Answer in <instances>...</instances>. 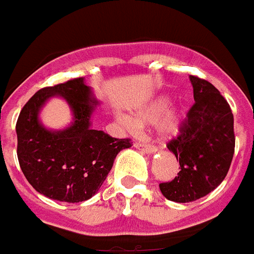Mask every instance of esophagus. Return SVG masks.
Listing matches in <instances>:
<instances>
[{
	"label": "esophagus",
	"instance_id": "34e87169",
	"mask_svg": "<svg viewBox=\"0 0 254 254\" xmlns=\"http://www.w3.org/2000/svg\"><path fill=\"white\" fill-rule=\"evenodd\" d=\"M133 147L136 148V149H139V151L144 152V153H147V155H153V153L157 151L153 145L145 143H135L133 144Z\"/></svg>",
	"mask_w": 254,
	"mask_h": 254
}]
</instances>
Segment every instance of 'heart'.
I'll return each mask as SVG.
<instances>
[{
    "label": "heart",
    "instance_id": "b5f03b06",
    "mask_svg": "<svg viewBox=\"0 0 254 254\" xmlns=\"http://www.w3.org/2000/svg\"><path fill=\"white\" fill-rule=\"evenodd\" d=\"M170 99L165 95H161L147 106H144L133 115L132 119L128 117H121V119L127 126L144 127V126L159 123V136L162 140H170L177 136L181 131L182 111L180 107H173L169 110Z\"/></svg>",
    "mask_w": 254,
    "mask_h": 254
}]
</instances>
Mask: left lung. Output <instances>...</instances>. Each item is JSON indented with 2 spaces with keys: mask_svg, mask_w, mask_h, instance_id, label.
I'll return each instance as SVG.
<instances>
[{
  "mask_svg": "<svg viewBox=\"0 0 254 254\" xmlns=\"http://www.w3.org/2000/svg\"><path fill=\"white\" fill-rule=\"evenodd\" d=\"M194 101L176 139L168 143L181 170L170 182L160 184L166 199L188 203L207 195L226 178L233 152V114L218 89L190 76Z\"/></svg>",
  "mask_w": 254,
  "mask_h": 254,
  "instance_id": "obj_1",
  "label": "left lung"
}]
</instances>
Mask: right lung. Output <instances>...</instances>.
I'll use <instances>...</instances> for the list:
<instances>
[{
  "instance_id": "add662e5",
  "label": "right lung",
  "mask_w": 254,
  "mask_h": 254,
  "mask_svg": "<svg viewBox=\"0 0 254 254\" xmlns=\"http://www.w3.org/2000/svg\"><path fill=\"white\" fill-rule=\"evenodd\" d=\"M67 101L73 122L63 130L46 129L39 119L48 99ZM98 101L84 77L40 89L28 99L18 117V161L24 177L47 198L78 203L90 199L102 186L122 149L129 139H115L92 128V115Z\"/></svg>"
}]
</instances>
